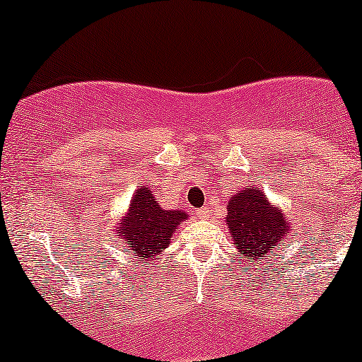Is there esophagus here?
<instances>
[{
    "label": "esophagus",
    "mask_w": 362,
    "mask_h": 362,
    "mask_svg": "<svg viewBox=\"0 0 362 362\" xmlns=\"http://www.w3.org/2000/svg\"><path fill=\"white\" fill-rule=\"evenodd\" d=\"M195 214H197V218L204 219V218H207V216H209V209H207V207H201V209L195 211Z\"/></svg>",
    "instance_id": "1"
}]
</instances>
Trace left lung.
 I'll return each mask as SVG.
<instances>
[{"mask_svg": "<svg viewBox=\"0 0 362 362\" xmlns=\"http://www.w3.org/2000/svg\"><path fill=\"white\" fill-rule=\"evenodd\" d=\"M226 226L242 262L271 264L281 245L289 238V223L281 209L271 206L257 187L245 189L228 201ZM265 271V269H264Z\"/></svg>", "mask_w": 362, "mask_h": 362, "instance_id": "obj_1", "label": "left lung"}]
</instances>
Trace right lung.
Listing matches in <instances>:
<instances>
[{
	"label": "right lung",
	"mask_w": 362,
	"mask_h": 362,
	"mask_svg": "<svg viewBox=\"0 0 362 362\" xmlns=\"http://www.w3.org/2000/svg\"><path fill=\"white\" fill-rule=\"evenodd\" d=\"M187 218L184 211L161 209L148 187L134 194L126 219L119 223V243L129 250L132 260L146 264L170 245L177 226Z\"/></svg>",
	"instance_id": "right-lung-1"
}]
</instances>
